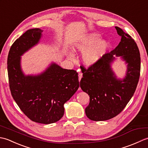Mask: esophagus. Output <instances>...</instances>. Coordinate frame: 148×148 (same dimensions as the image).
Segmentation results:
<instances>
[{
  "label": "esophagus",
  "instance_id": "obj_1",
  "mask_svg": "<svg viewBox=\"0 0 148 148\" xmlns=\"http://www.w3.org/2000/svg\"><path fill=\"white\" fill-rule=\"evenodd\" d=\"M82 76H83L82 73H79V74H78V77H79V81H80L81 78H82Z\"/></svg>",
  "mask_w": 148,
  "mask_h": 148
}]
</instances>
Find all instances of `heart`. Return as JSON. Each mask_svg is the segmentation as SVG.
<instances>
[{
    "instance_id": "b5f03b06",
    "label": "heart",
    "mask_w": 148,
    "mask_h": 148,
    "mask_svg": "<svg viewBox=\"0 0 148 148\" xmlns=\"http://www.w3.org/2000/svg\"><path fill=\"white\" fill-rule=\"evenodd\" d=\"M99 36L90 34L82 37L74 44L72 51L74 53H83L82 60L87 66L93 65L98 62L108 48V44L104 40H98ZM69 57L74 58V55L69 53Z\"/></svg>"
}]
</instances>
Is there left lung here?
Here are the masks:
<instances>
[{
	"mask_svg": "<svg viewBox=\"0 0 148 148\" xmlns=\"http://www.w3.org/2000/svg\"><path fill=\"white\" fill-rule=\"evenodd\" d=\"M121 37L119 45L110 53L103 55L96 64L87 69L83 66L80 86L88 94L90 103L85 113L91 120L106 121L119 114L134 95L139 82L140 56L139 48L130 35L115 27ZM121 56L127 65L126 76L123 80L116 78L110 64L114 55Z\"/></svg>",
	"mask_w": 148,
	"mask_h": 148,
	"instance_id": "left-lung-1",
	"label": "left lung"
}]
</instances>
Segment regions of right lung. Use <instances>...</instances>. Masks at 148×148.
Here are the masks:
<instances>
[{
    "instance_id": "right-lung-1",
    "label": "right lung",
    "mask_w": 148,
    "mask_h": 148,
    "mask_svg": "<svg viewBox=\"0 0 148 148\" xmlns=\"http://www.w3.org/2000/svg\"><path fill=\"white\" fill-rule=\"evenodd\" d=\"M43 31L32 29L15 40L9 50L8 72L9 88L15 102L31 120L53 123L64 114V103L79 86L78 74L52 63L37 76H25L21 69V56L39 42Z\"/></svg>"
}]
</instances>
